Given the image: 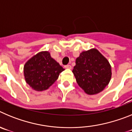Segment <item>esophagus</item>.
<instances>
[{
  "instance_id": "obj_1",
  "label": "esophagus",
  "mask_w": 132,
  "mask_h": 132,
  "mask_svg": "<svg viewBox=\"0 0 132 132\" xmlns=\"http://www.w3.org/2000/svg\"><path fill=\"white\" fill-rule=\"evenodd\" d=\"M65 68H66V69H71V65H65Z\"/></svg>"
}]
</instances>
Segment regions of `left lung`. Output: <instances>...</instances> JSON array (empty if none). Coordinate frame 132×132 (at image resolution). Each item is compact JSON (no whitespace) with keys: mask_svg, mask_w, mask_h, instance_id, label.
<instances>
[{"mask_svg":"<svg viewBox=\"0 0 132 132\" xmlns=\"http://www.w3.org/2000/svg\"><path fill=\"white\" fill-rule=\"evenodd\" d=\"M75 63L73 73L79 86L87 94H98L108 85L111 66L96 49L82 52Z\"/></svg>","mask_w":132,"mask_h":132,"instance_id":"obj_1","label":"left lung"}]
</instances>
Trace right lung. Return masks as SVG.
Returning a JSON list of instances; mask_svg holds the SVG:
<instances>
[{
  "label": "right lung",
  "instance_id": "right-lung-1",
  "mask_svg": "<svg viewBox=\"0 0 132 132\" xmlns=\"http://www.w3.org/2000/svg\"><path fill=\"white\" fill-rule=\"evenodd\" d=\"M64 70L48 52H42L26 63L24 75L26 82L31 88L42 91L52 86Z\"/></svg>",
  "mask_w": 132,
  "mask_h": 132
}]
</instances>
